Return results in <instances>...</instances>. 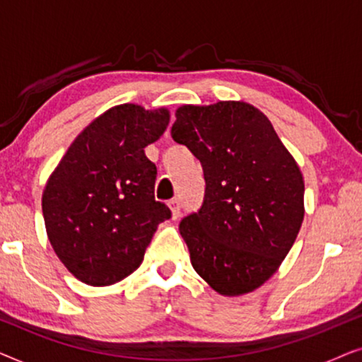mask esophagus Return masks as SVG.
Listing matches in <instances>:
<instances>
[{
  "instance_id": "esophagus-1",
  "label": "esophagus",
  "mask_w": 362,
  "mask_h": 362,
  "mask_svg": "<svg viewBox=\"0 0 362 362\" xmlns=\"http://www.w3.org/2000/svg\"><path fill=\"white\" fill-rule=\"evenodd\" d=\"M170 209H171V217H173V219H177V217L181 216L180 199H171L170 201Z\"/></svg>"
}]
</instances>
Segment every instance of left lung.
<instances>
[{
  "label": "left lung",
  "mask_w": 362,
  "mask_h": 362,
  "mask_svg": "<svg viewBox=\"0 0 362 362\" xmlns=\"http://www.w3.org/2000/svg\"><path fill=\"white\" fill-rule=\"evenodd\" d=\"M173 140L201 161V209L180 232L194 270L217 293L264 285L288 254L303 222L305 182L269 118L245 102L182 105Z\"/></svg>",
  "instance_id": "left-lung-1"
}]
</instances>
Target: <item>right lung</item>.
Returning <instances> with one entry per match:
<instances>
[{
    "label": "right lung",
    "instance_id": "obj_1",
    "mask_svg": "<svg viewBox=\"0 0 362 362\" xmlns=\"http://www.w3.org/2000/svg\"><path fill=\"white\" fill-rule=\"evenodd\" d=\"M166 108L123 103L83 128L42 192L49 242L71 274L92 286L133 274L158 224L170 219L155 201L156 166L145 148L165 133Z\"/></svg>",
    "mask_w": 362,
    "mask_h": 362
}]
</instances>
